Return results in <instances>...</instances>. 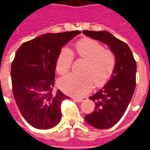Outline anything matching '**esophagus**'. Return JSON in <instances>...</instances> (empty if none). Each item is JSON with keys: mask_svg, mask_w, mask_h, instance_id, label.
I'll return each instance as SVG.
<instances>
[{"mask_svg": "<svg viewBox=\"0 0 150 150\" xmlns=\"http://www.w3.org/2000/svg\"><path fill=\"white\" fill-rule=\"evenodd\" d=\"M88 98L87 97H75L74 98V100H75V101H77V102H83V101L86 100Z\"/></svg>", "mask_w": 150, "mask_h": 150, "instance_id": "obj_1", "label": "esophagus"}]
</instances>
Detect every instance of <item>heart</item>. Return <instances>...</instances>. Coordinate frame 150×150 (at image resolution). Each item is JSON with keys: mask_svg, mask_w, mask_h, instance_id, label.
<instances>
[{"mask_svg": "<svg viewBox=\"0 0 150 150\" xmlns=\"http://www.w3.org/2000/svg\"><path fill=\"white\" fill-rule=\"evenodd\" d=\"M76 55L86 59L82 72L83 75H70L59 79L60 88L67 94L81 96L87 94L93 85L104 84L112 74L116 58L110 50L104 49L102 44L91 38H83L75 44ZM73 54L67 47L59 51L56 60V70L64 75L71 67Z\"/></svg>", "mask_w": 150, "mask_h": 150, "instance_id": "heart-1", "label": "heart"}]
</instances>
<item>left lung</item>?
I'll return each mask as SVG.
<instances>
[{"mask_svg":"<svg viewBox=\"0 0 150 150\" xmlns=\"http://www.w3.org/2000/svg\"><path fill=\"white\" fill-rule=\"evenodd\" d=\"M83 34L106 44L116 58L110 79L89 97L95 102V111L84 117L96 129H109L121 119L131 101L135 91L137 63L129 46L109 32L83 30Z\"/></svg>","mask_w":150,"mask_h":150,"instance_id":"obj_1","label":"left lung"}]
</instances>
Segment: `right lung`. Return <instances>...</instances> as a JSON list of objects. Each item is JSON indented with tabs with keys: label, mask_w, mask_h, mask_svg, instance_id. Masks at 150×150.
Masks as SVG:
<instances>
[{
	"label": "right lung",
	"mask_w": 150,
	"mask_h": 150,
	"mask_svg": "<svg viewBox=\"0 0 150 150\" xmlns=\"http://www.w3.org/2000/svg\"><path fill=\"white\" fill-rule=\"evenodd\" d=\"M79 30L46 34L28 41L16 52L11 65L13 93L24 119L38 129H48L61 120V104L69 99L54 91L59 51Z\"/></svg>",
	"instance_id": "1"
}]
</instances>
